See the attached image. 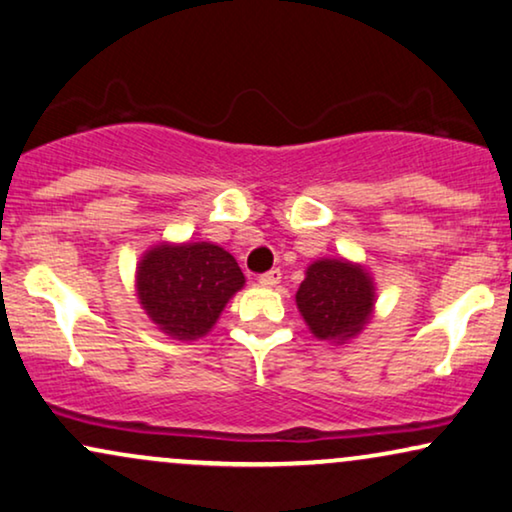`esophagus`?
<instances>
[{"label":"esophagus","instance_id":"34e87169","mask_svg":"<svg viewBox=\"0 0 512 512\" xmlns=\"http://www.w3.org/2000/svg\"><path fill=\"white\" fill-rule=\"evenodd\" d=\"M258 282H261L263 287H277V284L282 282V272H280V270H270V272H265V275L258 277Z\"/></svg>","mask_w":512,"mask_h":512}]
</instances>
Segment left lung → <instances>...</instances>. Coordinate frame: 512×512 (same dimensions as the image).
Listing matches in <instances>:
<instances>
[{
    "label": "left lung",
    "instance_id": "obj_1",
    "mask_svg": "<svg viewBox=\"0 0 512 512\" xmlns=\"http://www.w3.org/2000/svg\"><path fill=\"white\" fill-rule=\"evenodd\" d=\"M298 313L320 341L348 343L362 334L376 305V284L362 263L348 258H317L305 268L296 291Z\"/></svg>",
    "mask_w": 512,
    "mask_h": 512
}]
</instances>
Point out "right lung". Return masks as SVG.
<instances>
[{
	"mask_svg": "<svg viewBox=\"0 0 512 512\" xmlns=\"http://www.w3.org/2000/svg\"><path fill=\"white\" fill-rule=\"evenodd\" d=\"M244 282L235 256L211 242H159L136 265L138 303L176 341L207 336Z\"/></svg>",
	"mask_w": 512,
	"mask_h": 512,
	"instance_id": "right-lung-1",
	"label": "right lung"
}]
</instances>
